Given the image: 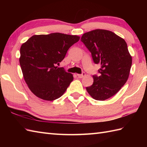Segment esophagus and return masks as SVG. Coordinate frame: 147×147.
<instances>
[{"label": "esophagus", "instance_id": "34e87169", "mask_svg": "<svg viewBox=\"0 0 147 147\" xmlns=\"http://www.w3.org/2000/svg\"><path fill=\"white\" fill-rule=\"evenodd\" d=\"M85 74H86L85 73H84V72H83V73H82V74H78L77 76L79 78H83L84 76H85Z\"/></svg>", "mask_w": 147, "mask_h": 147}]
</instances>
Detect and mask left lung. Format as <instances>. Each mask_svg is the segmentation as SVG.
Segmentation results:
<instances>
[{"mask_svg": "<svg viewBox=\"0 0 147 147\" xmlns=\"http://www.w3.org/2000/svg\"><path fill=\"white\" fill-rule=\"evenodd\" d=\"M91 52L93 62L100 64V75L93 76L92 86L86 87L96 100H105L119 91L127 82L132 64L127 43L111 31L95 30L84 33L81 38Z\"/></svg>", "mask_w": 147, "mask_h": 147, "instance_id": "left-lung-1", "label": "left lung"}]
</instances>
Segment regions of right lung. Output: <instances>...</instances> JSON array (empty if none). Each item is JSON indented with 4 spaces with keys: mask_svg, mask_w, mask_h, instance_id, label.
Masks as SVG:
<instances>
[{
    "mask_svg": "<svg viewBox=\"0 0 147 147\" xmlns=\"http://www.w3.org/2000/svg\"><path fill=\"white\" fill-rule=\"evenodd\" d=\"M80 37L60 33L33 35L21 45L20 63L26 84L36 96L52 101L64 94L73 80L57 65Z\"/></svg>",
    "mask_w": 147,
    "mask_h": 147,
    "instance_id": "obj_1",
    "label": "right lung"
}]
</instances>
